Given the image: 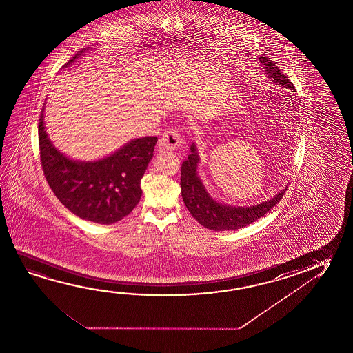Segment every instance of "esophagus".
I'll return each mask as SVG.
<instances>
[{
  "label": "esophagus",
  "mask_w": 353,
  "mask_h": 353,
  "mask_svg": "<svg viewBox=\"0 0 353 353\" xmlns=\"http://www.w3.org/2000/svg\"><path fill=\"white\" fill-rule=\"evenodd\" d=\"M182 144V137L174 128H171L168 132L162 134L161 139L159 141V146L163 150H174L179 149Z\"/></svg>",
  "instance_id": "34e87169"
}]
</instances>
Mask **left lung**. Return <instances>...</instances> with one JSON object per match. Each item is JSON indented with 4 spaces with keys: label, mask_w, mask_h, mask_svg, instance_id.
I'll use <instances>...</instances> for the list:
<instances>
[{
    "label": "left lung",
    "mask_w": 353,
    "mask_h": 353,
    "mask_svg": "<svg viewBox=\"0 0 353 353\" xmlns=\"http://www.w3.org/2000/svg\"><path fill=\"white\" fill-rule=\"evenodd\" d=\"M260 61L265 65L267 74L272 76V81L294 91L295 87L287 76L284 75L274 61L268 57H260ZM199 157L196 154V145L192 144L191 154L185 159L181 168V193L185 207L192 216L201 225L215 230H236L254 223L261 216L266 215L282 198L285 190L273 196L268 202L261 203L254 207H230L215 202L208 192L205 191L202 181L196 176V163Z\"/></svg>",
    "instance_id": "left-lung-1"
}]
</instances>
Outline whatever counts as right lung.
Listing matches in <instances>:
<instances>
[{
  "mask_svg": "<svg viewBox=\"0 0 353 353\" xmlns=\"http://www.w3.org/2000/svg\"><path fill=\"white\" fill-rule=\"evenodd\" d=\"M76 57L77 54L64 66ZM38 137L41 168L48 185L71 213L83 220L110 225L125 218L139 203L143 193L140 182L154 155L157 137L133 140L103 160L72 161L59 152L48 138L44 110L39 118Z\"/></svg>",
  "mask_w": 353,
  "mask_h": 353,
  "instance_id": "add662e5",
  "label": "right lung"
}]
</instances>
